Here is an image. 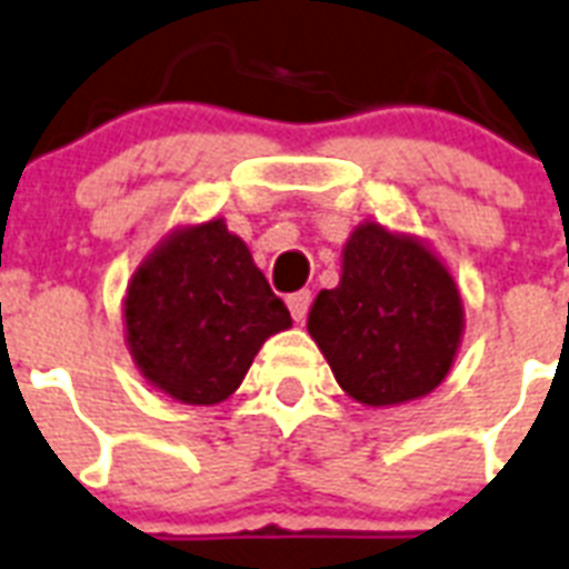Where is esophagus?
<instances>
[{
  "label": "esophagus",
  "mask_w": 569,
  "mask_h": 569,
  "mask_svg": "<svg viewBox=\"0 0 569 569\" xmlns=\"http://www.w3.org/2000/svg\"><path fill=\"white\" fill-rule=\"evenodd\" d=\"M286 303H289V312H292L295 321H303L309 312V303H312V292H295L286 298Z\"/></svg>",
  "instance_id": "esophagus-1"
}]
</instances>
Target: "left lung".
<instances>
[{"instance_id":"obj_1","label":"left lung","mask_w":569,"mask_h":569,"mask_svg":"<svg viewBox=\"0 0 569 569\" xmlns=\"http://www.w3.org/2000/svg\"><path fill=\"white\" fill-rule=\"evenodd\" d=\"M332 377L365 406H397L438 389L465 330L459 286L415 237L365 221L341 251V280L309 309Z\"/></svg>"}]
</instances>
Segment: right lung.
I'll return each instance as SVG.
<instances>
[{
	"label": "right lung",
	"instance_id": "add662e5",
	"mask_svg": "<svg viewBox=\"0 0 569 569\" xmlns=\"http://www.w3.org/2000/svg\"><path fill=\"white\" fill-rule=\"evenodd\" d=\"M286 327L289 309L221 219L169 233L133 271L124 298L133 362L189 406L228 400L262 341Z\"/></svg>",
	"mask_w": 569,
	"mask_h": 569
}]
</instances>
